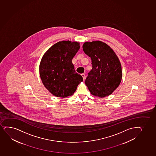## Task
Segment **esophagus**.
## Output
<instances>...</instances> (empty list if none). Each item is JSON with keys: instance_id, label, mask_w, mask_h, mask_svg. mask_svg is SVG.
<instances>
[{"instance_id": "obj_1", "label": "esophagus", "mask_w": 156, "mask_h": 156, "mask_svg": "<svg viewBox=\"0 0 156 156\" xmlns=\"http://www.w3.org/2000/svg\"><path fill=\"white\" fill-rule=\"evenodd\" d=\"M81 75L82 76L83 79V80H84L85 79V75L84 73H82L81 74Z\"/></svg>"}]
</instances>
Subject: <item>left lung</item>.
<instances>
[{
    "label": "left lung",
    "mask_w": 156,
    "mask_h": 156,
    "mask_svg": "<svg viewBox=\"0 0 156 156\" xmlns=\"http://www.w3.org/2000/svg\"><path fill=\"white\" fill-rule=\"evenodd\" d=\"M83 50L91 58L92 65L85 84L94 96L101 98L109 96L118 87L122 80L119 59L113 50L102 41L85 42Z\"/></svg>",
    "instance_id": "1"
}]
</instances>
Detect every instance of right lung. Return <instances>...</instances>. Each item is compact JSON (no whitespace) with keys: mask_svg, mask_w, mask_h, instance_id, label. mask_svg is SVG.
Masks as SVG:
<instances>
[{"mask_svg":"<svg viewBox=\"0 0 156 156\" xmlns=\"http://www.w3.org/2000/svg\"><path fill=\"white\" fill-rule=\"evenodd\" d=\"M77 42L59 41L44 54L40 66L43 84L57 97L73 94L83 77L74 69L72 60L80 49Z\"/></svg>","mask_w":156,"mask_h":156,"instance_id":"1","label":"right lung"}]
</instances>
